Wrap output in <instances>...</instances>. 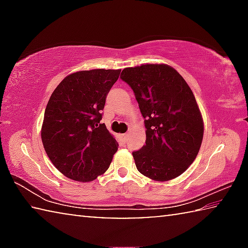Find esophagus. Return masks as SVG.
<instances>
[{"instance_id": "esophagus-1", "label": "esophagus", "mask_w": 248, "mask_h": 248, "mask_svg": "<svg viewBox=\"0 0 248 248\" xmlns=\"http://www.w3.org/2000/svg\"><path fill=\"white\" fill-rule=\"evenodd\" d=\"M121 137H123V139H124V141H127L128 138H129V133H124V134H123V136H121Z\"/></svg>"}]
</instances>
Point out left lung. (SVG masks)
I'll return each mask as SVG.
<instances>
[{
    "instance_id": "8db88e82",
    "label": "left lung",
    "mask_w": 248,
    "mask_h": 248,
    "mask_svg": "<svg viewBox=\"0 0 248 248\" xmlns=\"http://www.w3.org/2000/svg\"><path fill=\"white\" fill-rule=\"evenodd\" d=\"M120 78L133 90L145 119V145L132 153L138 170L156 182L178 177L195 161L203 138L189 85L167 64L125 68Z\"/></svg>"
}]
</instances>
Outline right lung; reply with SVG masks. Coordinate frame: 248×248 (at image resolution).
<instances>
[{"mask_svg":"<svg viewBox=\"0 0 248 248\" xmlns=\"http://www.w3.org/2000/svg\"><path fill=\"white\" fill-rule=\"evenodd\" d=\"M121 70L78 71L65 77L50 96L41 127L46 153L56 169L77 182L104 174L118 150L102 110Z\"/></svg>","mask_w":248,"mask_h":248,"instance_id":"1","label":"right lung"}]
</instances>
